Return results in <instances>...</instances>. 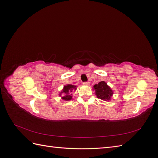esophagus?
Wrapping results in <instances>:
<instances>
[{
	"label": "esophagus",
	"mask_w": 158,
	"mask_h": 158,
	"mask_svg": "<svg viewBox=\"0 0 158 158\" xmlns=\"http://www.w3.org/2000/svg\"><path fill=\"white\" fill-rule=\"evenodd\" d=\"M83 84L86 85H89L90 84V82H83Z\"/></svg>",
	"instance_id": "1"
}]
</instances>
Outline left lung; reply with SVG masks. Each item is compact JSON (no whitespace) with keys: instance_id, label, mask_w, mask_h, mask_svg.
I'll return each mask as SVG.
<instances>
[{"instance_id":"obj_1","label":"left lung","mask_w":158,"mask_h":158,"mask_svg":"<svg viewBox=\"0 0 158 158\" xmlns=\"http://www.w3.org/2000/svg\"><path fill=\"white\" fill-rule=\"evenodd\" d=\"M94 88L97 98L104 100V101H109L111 99L112 95L113 94V90L104 81L99 82L98 84H95L94 85Z\"/></svg>"}]
</instances>
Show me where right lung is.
Here are the masks:
<instances>
[{"mask_svg":"<svg viewBox=\"0 0 158 158\" xmlns=\"http://www.w3.org/2000/svg\"><path fill=\"white\" fill-rule=\"evenodd\" d=\"M76 86L74 85L71 84H67L66 85H64V88L62 90V92L59 94V95H62V99L65 100V101H69L72 99V94L71 92H73V90H76Z\"/></svg>","mask_w":158,"mask_h":158,"instance_id":"obj_1","label":"right lung"}]
</instances>
